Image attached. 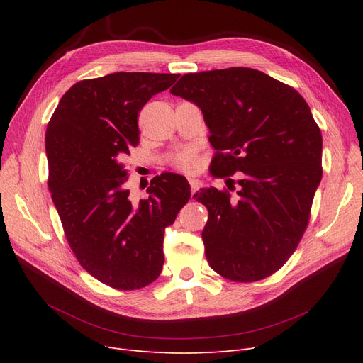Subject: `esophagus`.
<instances>
[{
  "mask_svg": "<svg viewBox=\"0 0 363 363\" xmlns=\"http://www.w3.org/2000/svg\"><path fill=\"white\" fill-rule=\"evenodd\" d=\"M188 182H189V186H191V191H193V194L197 191V189L201 186V182L199 181V179H196V178H189L188 179Z\"/></svg>",
  "mask_w": 363,
  "mask_h": 363,
  "instance_id": "esophagus-1",
  "label": "esophagus"
}]
</instances>
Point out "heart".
Segmentation results:
<instances>
[{
  "mask_svg": "<svg viewBox=\"0 0 363 363\" xmlns=\"http://www.w3.org/2000/svg\"><path fill=\"white\" fill-rule=\"evenodd\" d=\"M170 164L175 166L179 170H185V172L193 170L197 164L196 151L194 150H182V151L175 152V155L170 157Z\"/></svg>",
  "mask_w": 363,
  "mask_h": 363,
  "instance_id": "heart-1",
  "label": "heart"
}]
</instances>
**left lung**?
Segmentation results:
<instances>
[{
	"instance_id": "obj_1",
	"label": "left lung",
	"mask_w": 363,
	"mask_h": 363,
	"mask_svg": "<svg viewBox=\"0 0 363 363\" xmlns=\"http://www.w3.org/2000/svg\"><path fill=\"white\" fill-rule=\"evenodd\" d=\"M170 92L201 110L216 150L212 175L240 172L234 199L213 186L194 194L208 211V264L235 282L272 275L297 249L322 178V135L308 103L249 67L186 73Z\"/></svg>"
}]
</instances>
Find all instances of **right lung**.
Segmentation results:
<instances>
[{"instance_id":"add662e5","label":"right lung","mask_w":363,"mask_h":363,"mask_svg":"<svg viewBox=\"0 0 363 363\" xmlns=\"http://www.w3.org/2000/svg\"><path fill=\"white\" fill-rule=\"evenodd\" d=\"M179 74L116 72L76 82L48 122V188L82 268L108 287L138 290L163 268L164 228L191 197L188 181L164 172L133 203L122 159L140 141L138 113Z\"/></svg>"}]
</instances>
